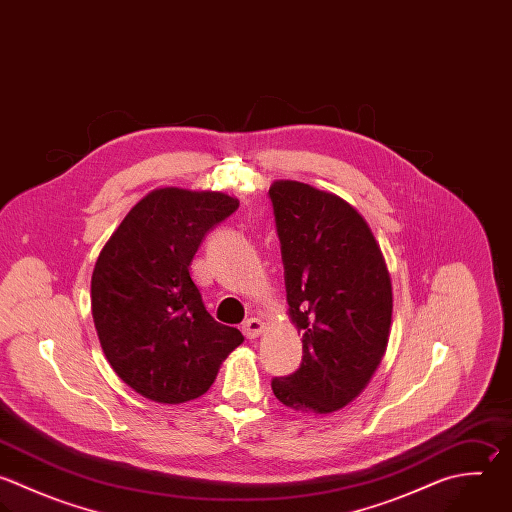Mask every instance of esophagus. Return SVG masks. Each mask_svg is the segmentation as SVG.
<instances>
[{
    "mask_svg": "<svg viewBox=\"0 0 512 512\" xmlns=\"http://www.w3.org/2000/svg\"><path fill=\"white\" fill-rule=\"evenodd\" d=\"M266 324L260 320V318H248L244 324H242V332L246 338H258L262 332H264Z\"/></svg>",
    "mask_w": 512,
    "mask_h": 512,
    "instance_id": "34e87169",
    "label": "esophagus"
}]
</instances>
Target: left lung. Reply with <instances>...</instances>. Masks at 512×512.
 I'll return each mask as SVG.
<instances>
[{
	"mask_svg": "<svg viewBox=\"0 0 512 512\" xmlns=\"http://www.w3.org/2000/svg\"><path fill=\"white\" fill-rule=\"evenodd\" d=\"M282 244L288 318L302 334V364L274 378L298 412L350 404L382 362L392 324L390 272L364 216L344 198L296 180L270 186Z\"/></svg>",
	"mask_w": 512,
	"mask_h": 512,
	"instance_id": "8db88e82",
	"label": "left lung"
}]
</instances>
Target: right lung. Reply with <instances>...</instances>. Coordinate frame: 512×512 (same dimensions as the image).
<instances>
[{
	"instance_id": "obj_1",
	"label": "right lung",
	"mask_w": 512,
	"mask_h": 512,
	"mask_svg": "<svg viewBox=\"0 0 512 512\" xmlns=\"http://www.w3.org/2000/svg\"><path fill=\"white\" fill-rule=\"evenodd\" d=\"M212 190L156 188L104 244L92 274V316L114 372L140 396L182 404L208 392L244 342L216 322L190 276L204 236L238 208Z\"/></svg>"
}]
</instances>
